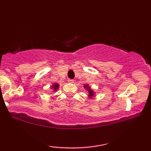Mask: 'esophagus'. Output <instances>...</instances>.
Returning a JSON list of instances; mask_svg holds the SVG:
<instances>
[{
	"instance_id": "esophagus-1",
	"label": "esophagus",
	"mask_w": 151,
	"mask_h": 151,
	"mask_svg": "<svg viewBox=\"0 0 151 151\" xmlns=\"http://www.w3.org/2000/svg\"><path fill=\"white\" fill-rule=\"evenodd\" d=\"M68 82H69V83H73L74 80H71V79H69V80H68Z\"/></svg>"
}]
</instances>
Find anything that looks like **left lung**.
<instances>
[{"label":"left lung","mask_w":151,"mask_h":151,"mask_svg":"<svg viewBox=\"0 0 151 151\" xmlns=\"http://www.w3.org/2000/svg\"><path fill=\"white\" fill-rule=\"evenodd\" d=\"M84 88H85L86 90V91L88 92V97L89 99H92L93 97L95 96V94H96V92L94 91L91 88V86L88 85V84H86L84 85Z\"/></svg>","instance_id":"8db88e82"}]
</instances>
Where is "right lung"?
Segmentation results:
<instances>
[{
    "instance_id": "add662e5",
    "label": "right lung",
    "mask_w": 151,
    "mask_h": 151,
    "mask_svg": "<svg viewBox=\"0 0 151 151\" xmlns=\"http://www.w3.org/2000/svg\"><path fill=\"white\" fill-rule=\"evenodd\" d=\"M59 84L58 83H53L52 84V86H51V88L53 90V92H55V91H57L58 90L59 88Z\"/></svg>"
}]
</instances>
